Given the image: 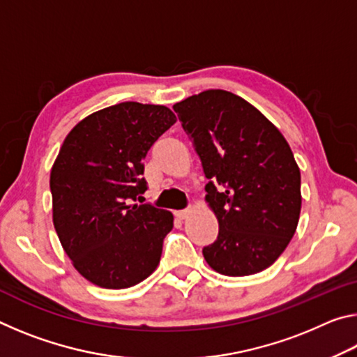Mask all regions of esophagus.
Listing matches in <instances>:
<instances>
[{
	"label": "esophagus",
	"mask_w": 357,
	"mask_h": 357,
	"mask_svg": "<svg viewBox=\"0 0 357 357\" xmlns=\"http://www.w3.org/2000/svg\"><path fill=\"white\" fill-rule=\"evenodd\" d=\"M190 211L192 209H181V211H176V213H174V215H176L179 220H184V219H187V215L190 214Z\"/></svg>",
	"instance_id": "esophagus-1"
}]
</instances>
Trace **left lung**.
<instances>
[{
    "mask_svg": "<svg viewBox=\"0 0 357 357\" xmlns=\"http://www.w3.org/2000/svg\"><path fill=\"white\" fill-rule=\"evenodd\" d=\"M209 179L219 236L203 249L217 273H261L291 241L301 214V172L280 130L239 96L208 89L173 105Z\"/></svg>",
    "mask_w": 357,
    "mask_h": 357,
    "instance_id": "left-lung-1",
    "label": "left lung"
}]
</instances>
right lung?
Returning a JSON list of instances; mask_svg holds the SVG:
<instances>
[{
    "label": "right lung",
    "mask_w": 357,
    "mask_h": 357,
    "mask_svg": "<svg viewBox=\"0 0 357 357\" xmlns=\"http://www.w3.org/2000/svg\"><path fill=\"white\" fill-rule=\"evenodd\" d=\"M174 123L164 105L123 102L82 119L59 149L50 173L53 225L94 285L134 287L160 261L173 214L134 202L148 189L143 159Z\"/></svg>",
    "instance_id": "add662e5"
}]
</instances>
